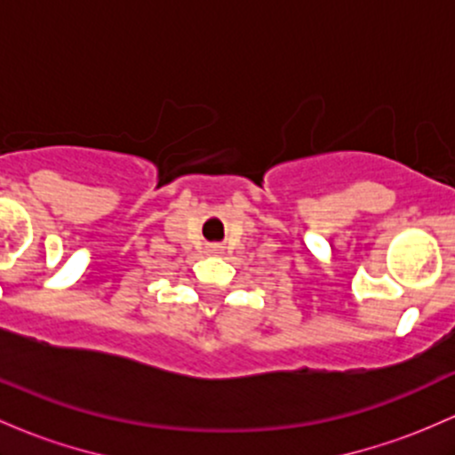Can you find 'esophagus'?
I'll return each mask as SVG.
<instances>
[{"mask_svg": "<svg viewBox=\"0 0 455 455\" xmlns=\"http://www.w3.org/2000/svg\"><path fill=\"white\" fill-rule=\"evenodd\" d=\"M220 251V248L218 246H212V252H218Z\"/></svg>", "mask_w": 455, "mask_h": 455, "instance_id": "obj_1", "label": "esophagus"}]
</instances>
